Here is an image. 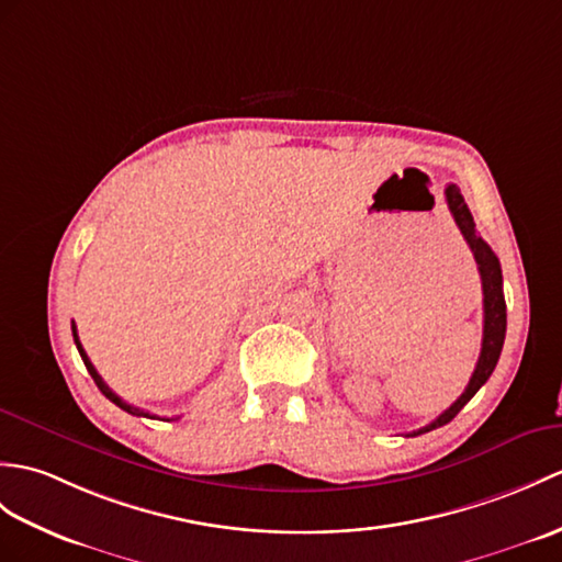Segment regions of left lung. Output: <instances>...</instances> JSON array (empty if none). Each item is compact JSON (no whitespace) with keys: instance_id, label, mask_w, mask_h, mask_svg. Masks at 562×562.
<instances>
[{"instance_id":"8db88e82","label":"left lung","mask_w":562,"mask_h":562,"mask_svg":"<svg viewBox=\"0 0 562 562\" xmlns=\"http://www.w3.org/2000/svg\"><path fill=\"white\" fill-rule=\"evenodd\" d=\"M446 199H448V205H450V213H452L454 222H458L462 237L467 239L469 249H472L474 260L479 266L481 292H484V340H481V355H479V361H476V369H474L472 378H469V385L464 387V393L458 400H454L450 407L438 416V419H434L428 426H424L419 430H412V434H407V436H422V434H428V430L450 424L454 416L460 414L464 404L479 393V387L488 381L493 369H495V363H498V359H501L503 342H505L507 313H505L503 272H501L498 256H495L491 251V246L476 234L474 217H472V213H469V207L462 199L460 189L454 184H448Z\"/></svg>"}]
</instances>
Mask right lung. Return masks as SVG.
<instances>
[{
    "label": "right lung",
    "mask_w": 562,
    "mask_h": 562,
    "mask_svg": "<svg viewBox=\"0 0 562 562\" xmlns=\"http://www.w3.org/2000/svg\"><path fill=\"white\" fill-rule=\"evenodd\" d=\"M71 333H74V342H76V349H78V355H81V359H83V363H86V369H88V373L90 375H93V381H95V385L100 387V393L104 395V397H108L110 402H114L116 404V407H120V409H124V412H128V414H134V416H150V419H158V416H155V414H150V412H143V409H138V407H134V404H128V402H124L120 395H116V393H112V390L108 387V383H104L102 381V378H100V373L95 371V367H93V363H90V359H88V355H86V349H83V345H81V340H78V333H76V325L71 323Z\"/></svg>",
    "instance_id": "obj_1"
}]
</instances>
